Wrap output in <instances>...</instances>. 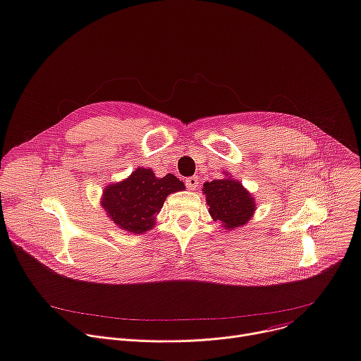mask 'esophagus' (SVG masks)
<instances>
[{"label": "esophagus", "mask_w": 361, "mask_h": 361, "mask_svg": "<svg viewBox=\"0 0 361 361\" xmlns=\"http://www.w3.org/2000/svg\"><path fill=\"white\" fill-rule=\"evenodd\" d=\"M185 185L188 190H196L199 185V178L197 177H188L185 180Z\"/></svg>", "instance_id": "1"}]
</instances>
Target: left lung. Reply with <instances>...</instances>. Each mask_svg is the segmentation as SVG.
I'll use <instances>...</instances> for the list:
<instances>
[{"mask_svg": "<svg viewBox=\"0 0 361 361\" xmlns=\"http://www.w3.org/2000/svg\"><path fill=\"white\" fill-rule=\"evenodd\" d=\"M221 180L206 181L203 195L209 206V213L214 221L222 224L226 231H233L247 225L257 210L255 199L239 180L225 173Z\"/></svg>", "mask_w": 361, "mask_h": 361, "instance_id": "8db88e82", "label": "left lung"}]
</instances>
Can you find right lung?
Instances as JSON below:
<instances>
[{
    "label": "right lung",
    "instance_id": "right-lung-1",
    "mask_svg": "<svg viewBox=\"0 0 361 361\" xmlns=\"http://www.w3.org/2000/svg\"><path fill=\"white\" fill-rule=\"evenodd\" d=\"M184 188L173 174L159 178L151 168L139 166L128 178L106 185L100 204L120 229L140 235L155 226L166 196Z\"/></svg>",
    "mask_w": 361,
    "mask_h": 361
}]
</instances>
